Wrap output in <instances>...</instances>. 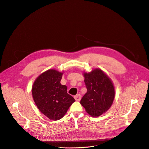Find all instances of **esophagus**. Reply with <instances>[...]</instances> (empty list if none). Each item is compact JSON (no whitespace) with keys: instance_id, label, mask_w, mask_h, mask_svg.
Here are the masks:
<instances>
[{"instance_id":"1","label":"esophagus","mask_w":149,"mask_h":149,"mask_svg":"<svg viewBox=\"0 0 149 149\" xmlns=\"http://www.w3.org/2000/svg\"><path fill=\"white\" fill-rule=\"evenodd\" d=\"M74 99H75L76 101H79L81 100V95H80V94H77V95H76L74 97Z\"/></svg>"}]
</instances>
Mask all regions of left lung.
<instances>
[{
    "instance_id": "8db88e82",
    "label": "left lung",
    "mask_w": 149,
    "mask_h": 149,
    "mask_svg": "<svg viewBox=\"0 0 149 149\" xmlns=\"http://www.w3.org/2000/svg\"><path fill=\"white\" fill-rule=\"evenodd\" d=\"M87 92L81 100L86 111L93 117H98L111 106L115 91L110 78L99 68L84 73Z\"/></svg>"
}]
</instances>
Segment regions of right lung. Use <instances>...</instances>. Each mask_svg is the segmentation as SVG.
Segmentation results:
<instances>
[{
  "label": "right lung",
  "mask_w": 149,
  "mask_h": 149,
  "mask_svg": "<svg viewBox=\"0 0 149 149\" xmlns=\"http://www.w3.org/2000/svg\"><path fill=\"white\" fill-rule=\"evenodd\" d=\"M63 74L49 69L40 74L32 86V95L37 107L53 120L61 119L75 101L67 93V86L60 83Z\"/></svg>",
  "instance_id": "1"
}]
</instances>
